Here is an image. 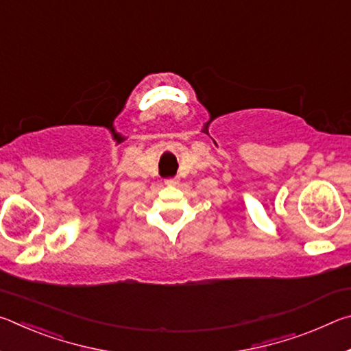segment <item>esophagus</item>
<instances>
[{
  "label": "esophagus",
  "mask_w": 351,
  "mask_h": 351,
  "mask_svg": "<svg viewBox=\"0 0 351 351\" xmlns=\"http://www.w3.org/2000/svg\"><path fill=\"white\" fill-rule=\"evenodd\" d=\"M165 184H167V186H178L180 180H178V178H169V180H165Z\"/></svg>",
  "instance_id": "34e87169"
}]
</instances>
